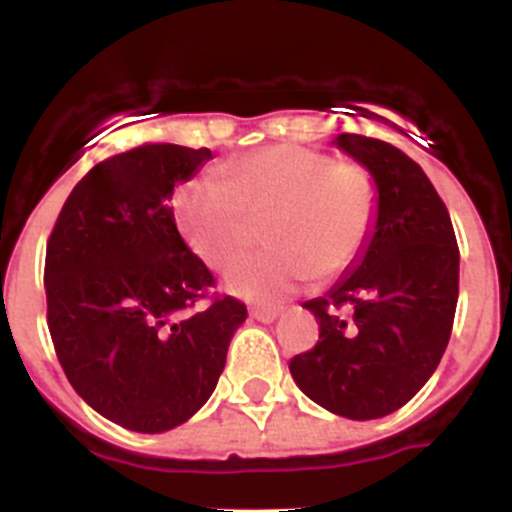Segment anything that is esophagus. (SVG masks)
Listing matches in <instances>:
<instances>
[{"instance_id":"obj_1","label":"esophagus","mask_w":512,"mask_h":512,"mask_svg":"<svg viewBox=\"0 0 512 512\" xmlns=\"http://www.w3.org/2000/svg\"><path fill=\"white\" fill-rule=\"evenodd\" d=\"M250 317L257 319L262 324H272L277 317H280V309H267V307H252Z\"/></svg>"}]
</instances>
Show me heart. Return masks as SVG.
Returning <instances> with one entry per match:
<instances>
[{"label":"heart","mask_w":512,"mask_h":512,"mask_svg":"<svg viewBox=\"0 0 512 512\" xmlns=\"http://www.w3.org/2000/svg\"><path fill=\"white\" fill-rule=\"evenodd\" d=\"M175 220L210 267L232 265L270 220L272 250L240 262L225 289L272 304L314 275L334 280L359 260L376 223V183L364 165L302 146H275L230 160L220 175L178 188Z\"/></svg>","instance_id":"obj_1"}]
</instances>
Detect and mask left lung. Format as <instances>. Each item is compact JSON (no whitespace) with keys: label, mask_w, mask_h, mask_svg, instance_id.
<instances>
[{"label":"left lung","mask_w":512,"mask_h":512,"mask_svg":"<svg viewBox=\"0 0 512 512\" xmlns=\"http://www.w3.org/2000/svg\"><path fill=\"white\" fill-rule=\"evenodd\" d=\"M334 146L376 183V223L359 260L324 297L302 307L319 342L289 361L294 384L332 414H394L431 379L458 302L451 215L421 165L391 143L342 133Z\"/></svg>","instance_id":"1"}]
</instances>
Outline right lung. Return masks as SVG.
Segmentation results:
<instances>
[{"label":"right lung","instance_id":"1","mask_svg":"<svg viewBox=\"0 0 512 512\" xmlns=\"http://www.w3.org/2000/svg\"><path fill=\"white\" fill-rule=\"evenodd\" d=\"M213 153L146 143L94 165L46 245L51 342L76 394L108 421L163 433L198 414L218 386L245 304L215 280L175 227L170 198Z\"/></svg>","mask_w":512,"mask_h":512}]
</instances>
